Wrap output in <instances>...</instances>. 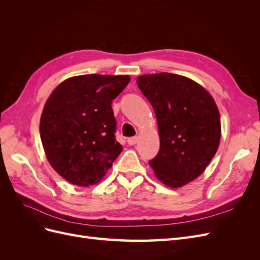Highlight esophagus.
I'll return each instance as SVG.
<instances>
[{
	"mask_svg": "<svg viewBox=\"0 0 260 260\" xmlns=\"http://www.w3.org/2000/svg\"><path fill=\"white\" fill-rule=\"evenodd\" d=\"M138 141H139L138 137H133V138H129L127 142H128L129 145H135V144L138 143Z\"/></svg>",
	"mask_w": 260,
	"mask_h": 260,
	"instance_id": "1",
	"label": "esophagus"
}]
</instances>
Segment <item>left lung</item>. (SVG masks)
I'll return each instance as SVG.
<instances>
[{
    "mask_svg": "<svg viewBox=\"0 0 260 260\" xmlns=\"http://www.w3.org/2000/svg\"><path fill=\"white\" fill-rule=\"evenodd\" d=\"M137 83L154 108L160 138L159 152L149 166L169 187L192 182L219 147L221 123L215 100L201 84L180 75H143Z\"/></svg>",
    "mask_w": 260,
    "mask_h": 260,
    "instance_id": "8db88e82",
    "label": "left lung"
}]
</instances>
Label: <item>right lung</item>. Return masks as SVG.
<instances>
[{"mask_svg":"<svg viewBox=\"0 0 260 260\" xmlns=\"http://www.w3.org/2000/svg\"><path fill=\"white\" fill-rule=\"evenodd\" d=\"M130 76L82 75L59 83L46 101L40 137L49 162L68 182L96 184L122 151L112 101Z\"/></svg>","mask_w":260,"mask_h":260,"instance_id":"right-lung-1","label":"right lung"}]
</instances>
